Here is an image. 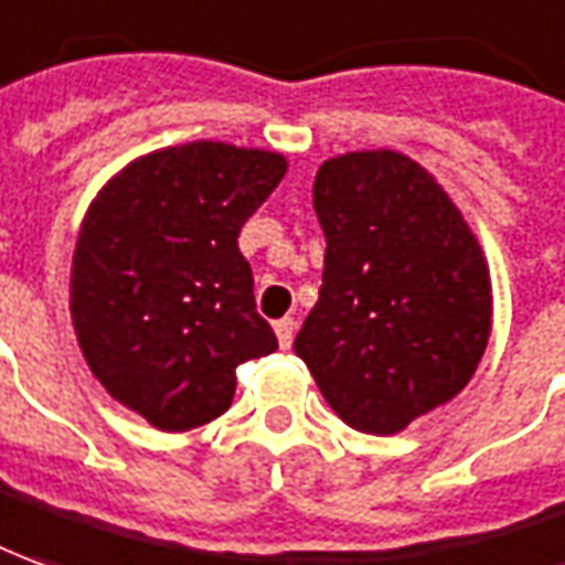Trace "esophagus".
Segmentation results:
<instances>
[{"mask_svg": "<svg viewBox=\"0 0 565 565\" xmlns=\"http://www.w3.org/2000/svg\"><path fill=\"white\" fill-rule=\"evenodd\" d=\"M276 329V338H279V348L289 350L291 341H295V329H298V322L291 320V317H282V320L274 322Z\"/></svg>", "mask_w": 565, "mask_h": 565, "instance_id": "obj_1", "label": "esophagus"}]
</instances>
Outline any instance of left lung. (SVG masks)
Returning a JSON list of instances; mask_svg holds the SVG:
<instances>
[{
	"mask_svg": "<svg viewBox=\"0 0 565 565\" xmlns=\"http://www.w3.org/2000/svg\"><path fill=\"white\" fill-rule=\"evenodd\" d=\"M320 301L295 353L326 403L363 434H396L449 403L492 326L483 252L427 171L394 150L322 162Z\"/></svg>",
	"mask_w": 565,
	"mask_h": 565,
	"instance_id": "1",
	"label": "left lung"
}]
</instances>
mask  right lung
<instances>
[{
    "label": "right lung",
    "mask_w": 565,
    "mask_h": 565,
    "mask_svg": "<svg viewBox=\"0 0 565 565\" xmlns=\"http://www.w3.org/2000/svg\"><path fill=\"white\" fill-rule=\"evenodd\" d=\"M282 174L279 153L181 143L119 171L82 221L70 313L85 363L159 430L224 415L236 365L279 348L236 239Z\"/></svg>",
    "instance_id": "right-lung-1"
}]
</instances>
